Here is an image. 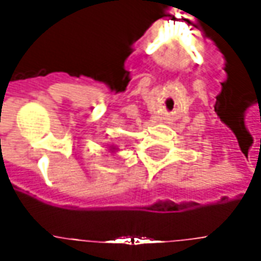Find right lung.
Here are the masks:
<instances>
[{"mask_svg": "<svg viewBox=\"0 0 261 261\" xmlns=\"http://www.w3.org/2000/svg\"><path fill=\"white\" fill-rule=\"evenodd\" d=\"M109 151H110V152H116V151H118V146H115V145H110V146H109Z\"/></svg>", "mask_w": 261, "mask_h": 261, "instance_id": "1", "label": "right lung"}]
</instances>
